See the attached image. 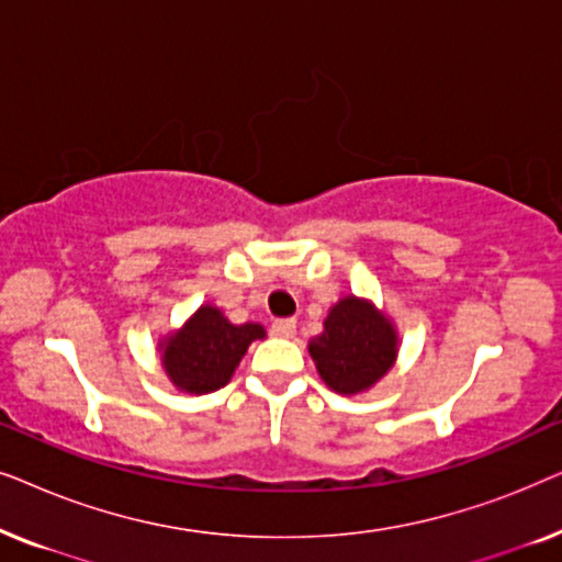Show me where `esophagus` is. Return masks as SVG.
Masks as SVG:
<instances>
[{"label":"esophagus","mask_w":562,"mask_h":562,"mask_svg":"<svg viewBox=\"0 0 562 562\" xmlns=\"http://www.w3.org/2000/svg\"><path fill=\"white\" fill-rule=\"evenodd\" d=\"M271 335L289 340V337L296 335V322L294 319H276L271 325Z\"/></svg>","instance_id":"obj_1"}]
</instances>
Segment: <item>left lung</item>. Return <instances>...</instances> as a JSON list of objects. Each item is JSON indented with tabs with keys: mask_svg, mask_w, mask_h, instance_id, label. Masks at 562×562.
<instances>
[{
	"mask_svg": "<svg viewBox=\"0 0 562 562\" xmlns=\"http://www.w3.org/2000/svg\"><path fill=\"white\" fill-rule=\"evenodd\" d=\"M310 356L335 394H366L394 368L398 333L371 299L348 294L327 312L325 329L310 340Z\"/></svg>",
	"mask_w": 562,
	"mask_h": 562,
	"instance_id": "obj_1",
	"label": "left lung"
}]
</instances>
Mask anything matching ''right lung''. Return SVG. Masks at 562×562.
Here are the masks:
<instances>
[{
  "instance_id": "add662e5",
  "label": "right lung",
  "mask_w": 562,
  "mask_h": 562,
  "mask_svg": "<svg viewBox=\"0 0 562 562\" xmlns=\"http://www.w3.org/2000/svg\"><path fill=\"white\" fill-rule=\"evenodd\" d=\"M258 322L233 325L214 304H202L179 329L158 342L160 366L183 394H212L227 386L252 340H263Z\"/></svg>"
}]
</instances>
